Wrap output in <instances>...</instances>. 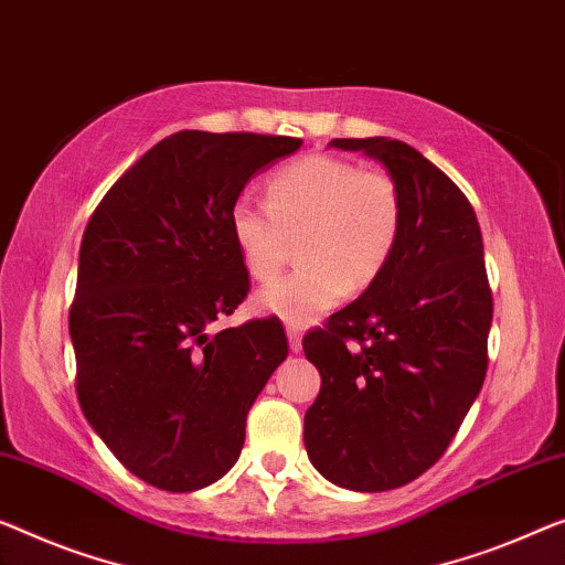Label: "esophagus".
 <instances>
[{"label":"esophagus","instance_id":"obj_1","mask_svg":"<svg viewBox=\"0 0 565 565\" xmlns=\"http://www.w3.org/2000/svg\"><path fill=\"white\" fill-rule=\"evenodd\" d=\"M286 337H289V350L291 352H301V334H299V330H294V327H289V330H286Z\"/></svg>","mask_w":565,"mask_h":565}]
</instances>
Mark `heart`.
Returning a JSON list of instances; mask_svg holds the SVG:
<instances>
[{"instance_id": "heart-1", "label": "heart", "mask_w": 565, "mask_h": 565, "mask_svg": "<svg viewBox=\"0 0 565 565\" xmlns=\"http://www.w3.org/2000/svg\"><path fill=\"white\" fill-rule=\"evenodd\" d=\"M266 190L268 202L241 195L228 210L235 248L258 281L276 279L299 241V271L256 297L264 315L307 327L388 266L403 225V200L391 174L307 154L268 177Z\"/></svg>"}]
</instances>
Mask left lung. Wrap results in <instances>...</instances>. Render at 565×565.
Segmentation results:
<instances>
[{
    "label": "left lung",
    "mask_w": 565,
    "mask_h": 565,
    "mask_svg": "<svg viewBox=\"0 0 565 565\" xmlns=\"http://www.w3.org/2000/svg\"><path fill=\"white\" fill-rule=\"evenodd\" d=\"M330 147L388 170L403 225L383 274L301 342L322 375L305 446L332 484L385 492L439 461L479 395L492 291L475 207L439 167L388 137Z\"/></svg>",
    "instance_id": "left-lung-1"
}]
</instances>
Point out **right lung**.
Listing matches in <instances>:
<instances>
[{
  "mask_svg": "<svg viewBox=\"0 0 565 565\" xmlns=\"http://www.w3.org/2000/svg\"><path fill=\"white\" fill-rule=\"evenodd\" d=\"M301 139L177 131L129 167L83 233L71 307L83 416L121 465L195 492L241 457L246 416L286 355L276 317L213 332L246 299L228 210Z\"/></svg>",
  "mask_w": 565,
  "mask_h": 565,
  "instance_id": "obj_1",
  "label": "right lung"
}]
</instances>
